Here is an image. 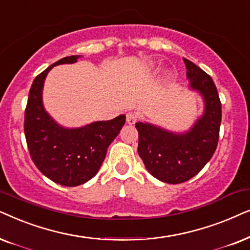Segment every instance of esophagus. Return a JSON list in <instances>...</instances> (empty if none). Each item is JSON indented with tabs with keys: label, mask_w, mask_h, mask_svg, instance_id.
I'll use <instances>...</instances> for the list:
<instances>
[{
	"label": "esophagus",
	"mask_w": 250,
	"mask_h": 250,
	"mask_svg": "<svg viewBox=\"0 0 250 250\" xmlns=\"http://www.w3.org/2000/svg\"><path fill=\"white\" fill-rule=\"evenodd\" d=\"M137 120H138V115L136 114L135 112L127 113V122L129 123V125H134V123H136Z\"/></svg>",
	"instance_id": "34e87169"
}]
</instances>
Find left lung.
<instances>
[{"mask_svg":"<svg viewBox=\"0 0 250 250\" xmlns=\"http://www.w3.org/2000/svg\"><path fill=\"white\" fill-rule=\"evenodd\" d=\"M189 88L200 92L205 112L184 134H176L151 123L137 122L138 154L149 174L168 184L194 177L214 155L219 138L222 104L214 81L207 73L183 59Z\"/></svg>","mask_w":250,"mask_h":250,"instance_id":"8db88e82","label":"left lung"}]
</instances>
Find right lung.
Instances as JSON below:
<instances>
[{"label":"right lung","instance_id":"1","mask_svg":"<svg viewBox=\"0 0 250 250\" xmlns=\"http://www.w3.org/2000/svg\"><path fill=\"white\" fill-rule=\"evenodd\" d=\"M80 56H69L50 65L36 76L28 94L24 131L34 165L52 182L64 186L84 184L97 174L109 144L125 123V115L97 121L81 128L59 125L43 107L45 76L53 66L73 64Z\"/></svg>","mask_w":250,"mask_h":250}]
</instances>
